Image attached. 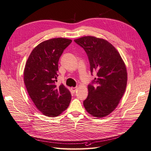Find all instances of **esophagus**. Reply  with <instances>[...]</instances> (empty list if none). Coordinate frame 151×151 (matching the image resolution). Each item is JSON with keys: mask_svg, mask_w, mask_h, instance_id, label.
Returning a JSON list of instances; mask_svg holds the SVG:
<instances>
[{"mask_svg": "<svg viewBox=\"0 0 151 151\" xmlns=\"http://www.w3.org/2000/svg\"><path fill=\"white\" fill-rule=\"evenodd\" d=\"M77 88H77V87H76V88H71L72 92L74 93L76 92V90L77 89Z\"/></svg>", "mask_w": 151, "mask_h": 151, "instance_id": "1", "label": "esophagus"}]
</instances>
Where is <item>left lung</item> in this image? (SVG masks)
Segmentation results:
<instances>
[{
  "label": "left lung",
  "mask_w": 151,
  "mask_h": 151,
  "mask_svg": "<svg viewBox=\"0 0 151 151\" xmlns=\"http://www.w3.org/2000/svg\"><path fill=\"white\" fill-rule=\"evenodd\" d=\"M88 55L91 72H97L88 86V96L84 101L87 112L103 118L115 110L125 93L127 84L125 63L118 50L107 40L87 36L74 40Z\"/></svg>",
  "instance_id": "8db88e82"
}]
</instances>
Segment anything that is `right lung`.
I'll return each instance as SVG.
<instances>
[{
  "mask_svg": "<svg viewBox=\"0 0 151 151\" xmlns=\"http://www.w3.org/2000/svg\"><path fill=\"white\" fill-rule=\"evenodd\" d=\"M72 40L52 38L40 43L30 53L24 70V82L29 97L44 115L55 117L68 108L70 91L55 85L59 58Z\"/></svg>",
  "mask_w": 151,
  "mask_h": 151,
  "instance_id": "1",
  "label": "right lung"
}]
</instances>
